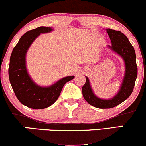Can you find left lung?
Masks as SVG:
<instances>
[{"label":"left lung","mask_w":146,"mask_h":146,"mask_svg":"<svg viewBox=\"0 0 146 146\" xmlns=\"http://www.w3.org/2000/svg\"><path fill=\"white\" fill-rule=\"evenodd\" d=\"M106 31L111 43V45H108L107 47L123 59L125 72L118 92L110 99H101L96 96L91 87L88 78L86 76V82L82 87L84 98L90 105L101 109L114 108L127 99L133 92L137 77L136 54L134 47L130 43L129 40L120 31L111 29H106Z\"/></svg>","instance_id":"left-lung-1"}]
</instances>
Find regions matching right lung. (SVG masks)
<instances>
[{
  "instance_id": "1",
  "label": "right lung",
  "mask_w": 146,
  "mask_h": 146,
  "mask_svg": "<svg viewBox=\"0 0 146 146\" xmlns=\"http://www.w3.org/2000/svg\"><path fill=\"white\" fill-rule=\"evenodd\" d=\"M53 29L40 26L21 36L10 57L9 77L15 96L22 104L35 110H41L54 104L64 85L75 76L63 78L49 86H41L31 79L26 68V56L33 41L41 33L52 32Z\"/></svg>"
}]
</instances>
